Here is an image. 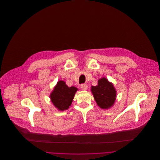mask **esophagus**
Wrapping results in <instances>:
<instances>
[{"instance_id":"34e87169","label":"esophagus","mask_w":160,"mask_h":160,"mask_svg":"<svg viewBox=\"0 0 160 160\" xmlns=\"http://www.w3.org/2000/svg\"><path fill=\"white\" fill-rule=\"evenodd\" d=\"M81 89L82 90L86 91L87 89V88H88V85L86 84H82L81 85Z\"/></svg>"}]
</instances>
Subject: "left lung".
<instances>
[{
  "label": "left lung",
  "mask_w": 160,
  "mask_h": 160,
  "mask_svg": "<svg viewBox=\"0 0 160 160\" xmlns=\"http://www.w3.org/2000/svg\"><path fill=\"white\" fill-rule=\"evenodd\" d=\"M91 91L97 104L102 109H109L112 107L117 98V91L112 82L106 78L98 79V84L91 87Z\"/></svg>",
  "instance_id": "8db88e82"
}]
</instances>
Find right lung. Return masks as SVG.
Segmentation results:
<instances>
[{
    "label": "right lung",
    "instance_id": "1",
    "mask_svg": "<svg viewBox=\"0 0 160 160\" xmlns=\"http://www.w3.org/2000/svg\"><path fill=\"white\" fill-rule=\"evenodd\" d=\"M78 90L77 88L69 87L65 81L60 80L50 94L51 102L59 111L66 110L71 107Z\"/></svg>",
    "mask_w": 160,
    "mask_h": 160
}]
</instances>
